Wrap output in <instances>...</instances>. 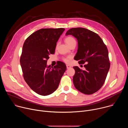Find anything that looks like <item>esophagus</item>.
<instances>
[{
	"instance_id": "esophagus-1",
	"label": "esophagus",
	"mask_w": 128,
	"mask_h": 128,
	"mask_svg": "<svg viewBox=\"0 0 128 128\" xmlns=\"http://www.w3.org/2000/svg\"><path fill=\"white\" fill-rule=\"evenodd\" d=\"M66 67H67V69H69V68H71V66L70 65H66Z\"/></svg>"
}]
</instances>
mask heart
I'll list each match as a JSON object with an SVG mask.
<instances>
[{"instance_id":"heart-1","label":"heart","mask_w":128,"mask_h":128,"mask_svg":"<svg viewBox=\"0 0 128 128\" xmlns=\"http://www.w3.org/2000/svg\"><path fill=\"white\" fill-rule=\"evenodd\" d=\"M65 42L66 43V44L69 46L70 45H71L72 44H74V43H76V40L72 37V36H68V37H67L65 40ZM71 58V56H68L66 57H65L63 58V61L65 62H69Z\"/></svg>"}]
</instances>
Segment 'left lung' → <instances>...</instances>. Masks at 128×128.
Instances as JSON below:
<instances>
[{
    "label": "left lung",
    "mask_w": 128,
    "mask_h": 128,
    "mask_svg": "<svg viewBox=\"0 0 128 128\" xmlns=\"http://www.w3.org/2000/svg\"><path fill=\"white\" fill-rule=\"evenodd\" d=\"M66 35H72L78 40L75 60L79 61L80 64L86 63L84 66V70L74 67V85L83 94H93L103 85L110 68L107 48L97 33L86 28H71Z\"/></svg>",
    "instance_id": "1"
}]
</instances>
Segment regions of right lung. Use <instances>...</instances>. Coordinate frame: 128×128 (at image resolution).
Listing matches in <instances>:
<instances>
[{
    "label": "right lung",
    "mask_w": 128,
    "mask_h": 128,
    "mask_svg": "<svg viewBox=\"0 0 128 128\" xmlns=\"http://www.w3.org/2000/svg\"><path fill=\"white\" fill-rule=\"evenodd\" d=\"M64 28H44L31 34L25 41L20 58L24 79L37 94L47 96L58 88L66 70L65 64L59 61L54 67L47 66L50 54L54 53Z\"/></svg>",
    "instance_id": "add662e5"
}]
</instances>
